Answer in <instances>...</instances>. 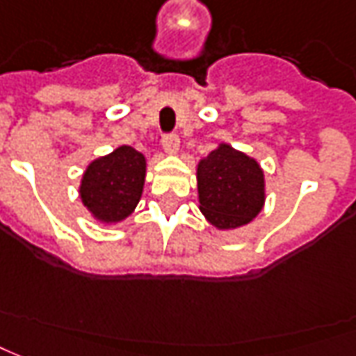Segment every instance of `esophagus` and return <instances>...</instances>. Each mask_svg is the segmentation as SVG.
Here are the masks:
<instances>
[{
	"instance_id": "esophagus-1",
	"label": "esophagus",
	"mask_w": 356,
	"mask_h": 356,
	"mask_svg": "<svg viewBox=\"0 0 356 356\" xmlns=\"http://www.w3.org/2000/svg\"><path fill=\"white\" fill-rule=\"evenodd\" d=\"M178 147H180V139H178V135H176V133H168V135H164V137H162V149L166 150L168 154L178 152Z\"/></svg>"
}]
</instances>
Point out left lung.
<instances>
[{
	"label": "left lung",
	"instance_id": "obj_1",
	"mask_svg": "<svg viewBox=\"0 0 356 356\" xmlns=\"http://www.w3.org/2000/svg\"><path fill=\"white\" fill-rule=\"evenodd\" d=\"M197 194L211 225L237 229L262 209L264 176L257 161L221 145L197 164Z\"/></svg>",
	"mask_w": 356,
	"mask_h": 356
}]
</instances>
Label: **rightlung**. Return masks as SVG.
I'll return each instance as SVG.
<instances>
[{
    "instance_id": "1",
    "label": "right lung",
    "mask_w": 356,
    "mask_h": 356,
    "mask_svg": "<svg viewBox=\"0 0 356 356\" xmlns=\"http://www.w3.org/2000/svg\"><path fill=\"white\" fill-rule=\"evenodd\" d=\"M145 156L133 147H119L94 161L83 172L80 195L99 221H121L135 209L145 184Z\"/></svg>"
}]
</instances>
